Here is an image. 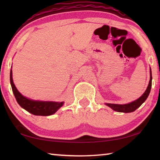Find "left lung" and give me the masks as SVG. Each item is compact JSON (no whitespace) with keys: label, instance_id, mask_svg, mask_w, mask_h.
Returning a JSON list of instances; mask_svg holds the SVG:
<instances>
[{"label":"left lung","instance_id":"1","mask_svg":"<svg viewBox=\"0 0 160 160\" xmlns=\"http://www.w3.org/2000/svg\"><path fill=\"white\" fill-rule=\"evenodd\" d=\"M150 82H149L148 86L147 89L144 93H143L142 95L135 101L132 102L131 103H128V104H109V103H106V105L110 108H112L113 110L116 111V112H123V113H130L136 110L138 108L141 106L142 104L144 102L146 99H147L148 97L149 96V94L150 92L151 87H152V71L151 68L150 69Z\"/></svg>","mask_w":160,"mask_h":160}]
</instances>
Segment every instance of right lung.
Instances as JSON below:
<instances>
[{
	"mask_svg": "<svg viewBox=\"0 0 160 160\" xmlns=\"http://www.w3.org/2000/svg\"><path fill=\"white\" fill-rule=\"evenodd\" d=\"M10 84L12 92L19 105L28 112L36 116H50L53 114L63 105V102H44L35 101L27 98L19 92L12 80V72L10 70Z\"/></svg>",
	"mask_w": 160,
	"mask_h": 160,
	"instance_id": "obj_1",
	"label": "right lung"
}]
</instances>
